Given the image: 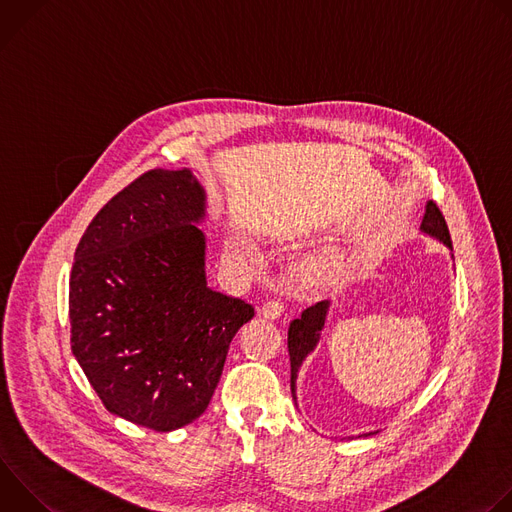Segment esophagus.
<instances>
[{"instance_id":"esophagus-1","label":"esophagus","mask_w":512,"mask_h":512,"mask_svg":"<svg viewBox=\"0 0 512 512\" xmlns=\"http://www.w3.org/2000/svg\"><path fill=\"white\" fill-rule=\"evenodd\" d=\"M283 314V304L279 300H269L259 308V316L267 318V320H275Z\"/></svg>"}]
</instances>
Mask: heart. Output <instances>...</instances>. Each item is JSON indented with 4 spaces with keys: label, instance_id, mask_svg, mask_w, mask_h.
<instances>
[{
    "label": "heart",
    "instance_id": "b5f03b06",
    "mask_svg": "<svg viewBox=\"0 0 512 512\" xmlns=\"http://www.w3.org/2000/svg\"><path fill=\"white\" fill-rule=\"evenodd\" d=\"M227 255H229L231 259H235V261H239V263H247V265L257 261V251H255V247H253L249 241H245V239H233V241H229ZM342 273H344V267H342L340 263H334V261H330V263H320L318 269H316V275H318L320 279H326V281H336V279L342 277Z\"/></svg>",
    "mask_w": 512,
    "mask_h": 512
}]
</instances>
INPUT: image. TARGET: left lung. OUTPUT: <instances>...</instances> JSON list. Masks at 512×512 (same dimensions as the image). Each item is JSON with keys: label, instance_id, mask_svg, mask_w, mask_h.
I'll return each mask as SVG.
<instances>
[{"label": "left lung", "instance_id": "8db88e82", "mask_svg": "<svg viewBox=\"0 0 512 512\" xmlns=\"http://www.w3.org/2000/svg\"><path fill=\"white\" fill-rule=\"evenodd\" d=\"M421 231L431 235V237H435V239H440L446 247L452 249V239H450L446 218H444L442 210L437 208V204L433 200H429L427 206H425V214H423V221H421ZM328 308H330L328 300L318 302L316 306L304 310L298 320H294V322L289 324L287 348H289V362H291V397H294V399H296L298 371L302 367V362L306 360V356L316 348V344L320 340V332L324 328ZM371 433H364V437L371 435ZM358 437H362V435H358Z\"/></svg>", "mask_w": 512, "mask_h": 512}]
</instances>
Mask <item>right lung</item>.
Wrapping results in <instances>:
<instances>
[{"label":"right lung","instance_id":"right-lung-1","mask_svg":"<svg viewBox=\"0 0 512 512\" xmlns=\"http://www.w3.org/2000/svg\"><path fill=\"white\" fill-rule=\"evenodd\" d=\"M204 198L186 168L145 172L97 212L72 263V354L107 411L154 431L206 411L255 316L206 285Z\"/></svg>","mask_w":512,"mask_h":512}]
</instances>
